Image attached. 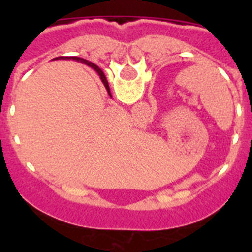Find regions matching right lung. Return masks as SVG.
<instances>
[{"label": "right lung", "mask_w": 252, "mask_h": 252, "mask_svg": "<svg viewBox=\"0 0 252 252\" xmlns=\"http://www.w3.org/2000/svg\"><path fill=\"white\" fill-rule=\"evenodd\" d=\"M73 59H74V60H77V62H82V63L87 64V65H90V66H92V68H93V69H94L95 72L98 73V74H99V77H101V79H102V82H103L104 87H106V88H107V91H108V93H110V87H108V82H107L106 77H104V74H103V72H102V70H101V69H99V68H98V66L95 65V64L91 63V62H88V60L83 59V58H78V57H73ZM110 94H111V93H110Z\"/></svg>", "instance_id": "obj_1"}]
</instances>
